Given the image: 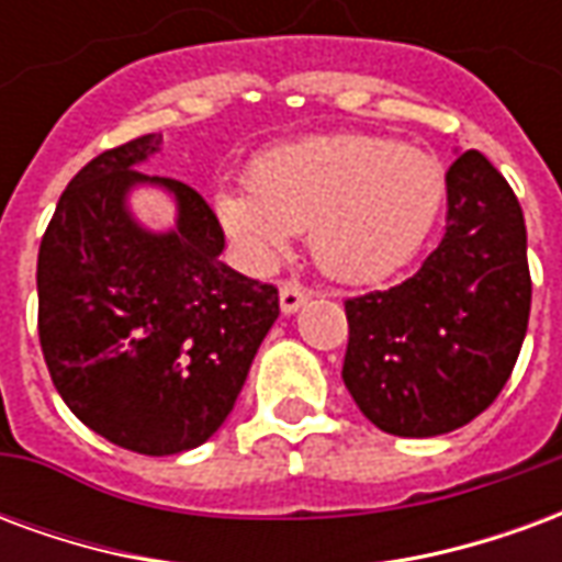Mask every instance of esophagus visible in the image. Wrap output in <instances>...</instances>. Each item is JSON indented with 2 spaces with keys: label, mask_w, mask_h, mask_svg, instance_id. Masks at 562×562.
Returning <instances> with one entry per match:
<instances>
[{
  "label": "esophagus",
  "mask_w": 562,
  "mask_h": 562,
  "mask_svg": "<svg viewBox=\"0 0 562 562\" xmlns=\"http://www.w3.org/2000/svg\"><path fill=\"white\" fill-rule=\"evenodd\" d=\"M306 304V289H301L297 282H285L280 289V310L285 316H292L297 313L301 306Z\"/></svg>",
  "instance_id": "34e87169"
}]
</instances>
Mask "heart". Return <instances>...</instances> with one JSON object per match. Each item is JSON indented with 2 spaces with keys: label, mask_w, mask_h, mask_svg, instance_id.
<instances>
[{
  "label": "heart",
  "mask_w": 562,
  "mask_h": 562,
  "mask_svg": "<svg viewBox=\"0 0 562 562\" xmlns=\"http://www.w3.org/2000/svg\"><path fill=\"white\" fill-rule=\"evenodd\" d=\"M252 183L222 186V228L256 265L280 261L297 232L328 277L373 282L422 249L446 201V171L422 149L376 135L285 144L252 165Z\"/></svg>",
  "instance_id": "heart-1"
}]
</instances>
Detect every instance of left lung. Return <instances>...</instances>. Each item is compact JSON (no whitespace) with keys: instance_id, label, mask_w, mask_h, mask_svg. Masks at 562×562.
<instances>
[{"instance_id":"obj_1","label":"left lung","mask_w":562,"mask_h":562,"mask_svg":"<svg viewBox=\"0 0 562 562\" xmlns=\"http://www.w3.org/2000/svg\"><path fill=\"white\" fill-rule=\"evenodd\" d=\"M442 240L401 285L346 301L342 382L394 436L451 434L512 376L530 322L527 225L515 192L479 149L446 173Z\"/></svg>"}]
</instances>
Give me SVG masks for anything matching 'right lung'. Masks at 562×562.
Masks as SVG:
<instances>
[{"label": "right lung", "mask_w": 562, "mask_h": 562, "mask_svg": "<svg viewBox=\"0 0 562 562\" xmlns=\"http://www.w3.org/2000/svg\"><path fill=\"white\" fill-rule=\"evenodd\" d=\"M159 144L144 135L83 165L38 249V337L59 397L108 442L153 458L220 430L280 316L273 285L220 261L225 234L207 201L138 171ZM138 184L175 198L173 229L134 220Z\"/></svg>", "instance_id": "obj_1"}]
</instances>
